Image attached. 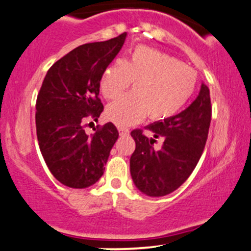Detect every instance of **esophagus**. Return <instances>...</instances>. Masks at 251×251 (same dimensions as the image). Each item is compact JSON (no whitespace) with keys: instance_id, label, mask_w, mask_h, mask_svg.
Returning a JSON list of instances; mask_svg holds the SVG:
<instances>
[{"instance_id":"esophagus-1","label":"esophagus","mask_w":251,"mask_h":251,"mask_svg":"<svg viewBox=\"0 0 251 251\" xmlns=\"http://www.w3.org/2000/svg\"><path fill=\"white\" fill-rule=\"evenodd\" d=\"M118 131H119V133H120V136H127L128 134V128H126V127H123V126H118Z\"/></svg>"}]
</instances>
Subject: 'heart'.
<instances>
[{"label":"heart","instance_id":"b5f03b06","mask_svg":"<svg viewBox=\"0 0 251 251\" xmlns=\"http://www.w3.org/2000/svg\"><path fill=\"white\" fill-rule=\"evenodd\" d=\"M197 73L175 57L157 50L138 46L128 60L117 59L103 70L100 92L113 100L130 87L133 92L109 103L106 115L120 126L149 118L170 119L182 109L197 85Z\"/></svg>","mask_w":251,"mask_h":251}]
</instances>
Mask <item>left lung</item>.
Listing matches in <instances>:
<instances>
[{
    "label": "left lung",
    "mask_w": 251,
    "mask_h": 251,
    "mask_svg": "<svg viewBox=\"0 0 251 251\" xmlns=\"http://www.w3.org/2000/svg\"><path fill=\"white\" fill-rule=\"evenodd\" d=\"M212 115L210 89L201 84L199 95L184 111L147 126L153 138L136 128L131 132L136 150L130 159L132 180L149 197H163L182 184L197 167L207 140ZM163 138L162 149L152 147Z\"/></svg>",
    "instance_id": "1"
}]
</instances>
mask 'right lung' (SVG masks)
<instances>
[{
	"label": "right lung",
	"mask_w": 251,
	"mask_h": 251,
	"mask_svg": "<svg viewBox=\"0 0 251 251\" xmlns=\"http://www.w3.org/2000/svg\"><path fill=\"white\" fill-rule=\"evenodd\" d=\"M126 33L107 41L74 49L49 69L35 103L39 148L51 174L71 188H87L103 174L119 137L112 123L98 125L88 136L87 119L103 111L99 98L103 70L125 43Z\"/></svg>",
	"instance_id": "add662e5"
}]
</instances>
